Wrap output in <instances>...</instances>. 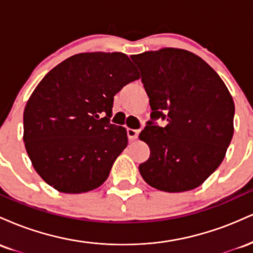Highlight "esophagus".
<instances>
[{
    "instance_id": "34e87169",
    "label": "esophagus",
    "mask_w": 253,
    "mask_h": 253,
    "mask_svg": "<svg viewBox=\"0 0 253 253\" xmlns=\"http://www.w3.org/2000/svg\"><path fill=\"white\" fill-rule=\"evenodd\" d=\"M139 132H140V130H139V129L128 128V129H127V135H128V138L130 139V140H134V139L138 138Z\"/></svg>"
}]
</instances>
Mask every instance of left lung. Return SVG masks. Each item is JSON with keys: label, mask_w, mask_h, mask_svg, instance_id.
<instances>
[{"label": "left lung", "mask_w": 253, "mask_h": 253, "mask_svg": "<svg viewBox=\"0 0 253 253\" xmlns=\"http://www.w3.org/2000/svg\"><path fill=\"white\" fill-rule=\"evenodd\" d=\"M150 98L151 119L139 139L150 158L139 165L144 181L168 193L200 187L217 169L233 136L234 102L227 86L202 58L164 47L130 57Z\"/></svg>", "instance_id": "obj_1"}]
</instances>
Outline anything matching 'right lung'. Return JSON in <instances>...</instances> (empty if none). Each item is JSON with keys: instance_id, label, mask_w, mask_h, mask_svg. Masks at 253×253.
<instances>
[{"instance_id": "obj_1", "label": "right lung", "mask_w": 253, "mask_h": 253, "mask_svg": "<svg viewBox=\"0 0 253 253\" xmlns=\"http://www.w3.org/2000/svg\"><path fill=\"white\" fill-rule=\"evenodd\" d=\"M139 78L125 53L85 52L40 81L25 107L24 141L48 185L81 194L103 184L128 144L126 128L109 123L114 96Z\"/></svg>"}]
</instances>
